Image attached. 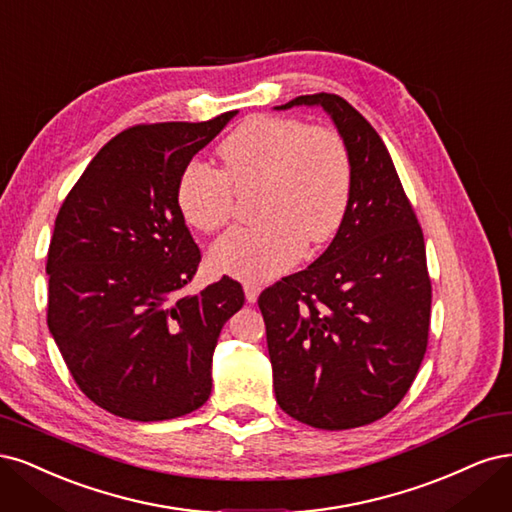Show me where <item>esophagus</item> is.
Returning a JSON list of instances; mask_svg holds the SVG:
<instances>
[{"mask_svg":"<svg viewBox=\"0 0 512 512\" xmlns=\"http://www.w3.org/2000/svg\"><path fill=\"white\" fill-rule=\"evenodd\" d=\"M259 291H261V285L257 283H244V295H246V302L249 304H255L257 298H259Z\"/></svg>","mask_w":512,"mask_h":512,"instance_id":"34e87169","label":"esophagus"}]
</instances>
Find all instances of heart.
I'll return each mask as SVG.
<instances>
[{
	"label": "heart",
	"mask_w": 512,
	"mask_h": 512,
	"mask_svg": "<svg viewBox=\"0 0 512 512\" xmlns=\"http://www.w3.org/2000/svg\"><path fill=\"white\" fill-rule=\"evenodd\" d=\"M223 168L189 161L180 172L176 202L202 232H217L234 217L236 187H257V225L236 227L212 246L210 261L223 274L263 283L293 268L308 244H323L344 221L353 191L349 146L332 127L293 117L259 114L229 134Z\"/></svg>",
	"instance_id": "obj_1"
}]
</instances>
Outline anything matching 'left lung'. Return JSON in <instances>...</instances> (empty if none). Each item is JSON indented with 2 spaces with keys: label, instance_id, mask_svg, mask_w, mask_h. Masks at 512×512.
<instances>
[{
  "label": "left lung",
  "instance_id": "left-lung-1",
  "mask_svg": "<svg viewBox=\"0 0 512 512\" xmlns=\"http://www.w3.org/2000/svg\"><path fill=\"white\" fill-rule=\"evenodd\" d=\"M321 106L349 146L353 191L338 234L302 272L259 295L276 402L319 430L385 417L419 372L430 334L425 242L387 146L334 93L276 110Z\"/></svg>",
  "mask_w": 512,
  "mask_h": 512
}]
</instances>
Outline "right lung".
<instances>
[{"instance_id":"right-lung-1","label":"right lung","mask_w":512,"mask_h":512,"mask_svg":"<svg viewBox=\"0 0 512 512\" xmlns=\"http://www.w3.org/2000/svg\"><path fill=\"white\" fill-rule=\"evenodd\" d=\"M234 117L121 131L59 208L46 323L80 391L117 417L176 419L210 398L214 346L244 291L229 276L183 291L202 255L176 185Z\"/></svg>"}]
</instances>
